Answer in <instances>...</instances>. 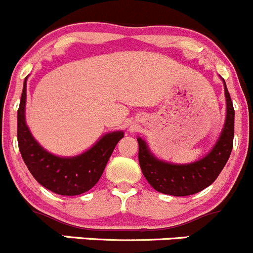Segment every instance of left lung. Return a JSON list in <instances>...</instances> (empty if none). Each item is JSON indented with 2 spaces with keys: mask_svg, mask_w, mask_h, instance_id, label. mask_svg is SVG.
<instances>
[{
  "mask_svg": "<svg viewBox=\"0 0 253 253\" xmlns=\"http://www.w3.org/2000/svg\"><path fill=\"white\" fill-rule=\"evenodd\" d=\"M226 116L218 141L211 152L201 159L188 164H175L159 159L152 153L147 142L138 137V159L144 177L158 192L171 196H190L205 190L215 181L233 150L234 111L233 101L224 79Z\"/></svg>",
  "mask_w": 253,
  "mask_h": 253,
  "instance_id": "8db88e82",
  "label": "left lung"
}]
</instances>
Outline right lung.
<instances>
[{"mask_svg":"<svg viewBox=\"0 0 253 253\" xmlns=\"http://www.w3.org/2000/svg\"><path fill=\"white\" fill-rule=\"evenodd\" d=\"M27 79L17 112V138L19 152L30 174L47 190L62 196H77L90 190L103 175L124 131L101 136L89 149L73 157H60L45 149L33 137L25 121Z\"/></svg>","mask_w":253,"mask_h":253,"instance_id":"obj_1","label":"right lung"}]
</instances>
